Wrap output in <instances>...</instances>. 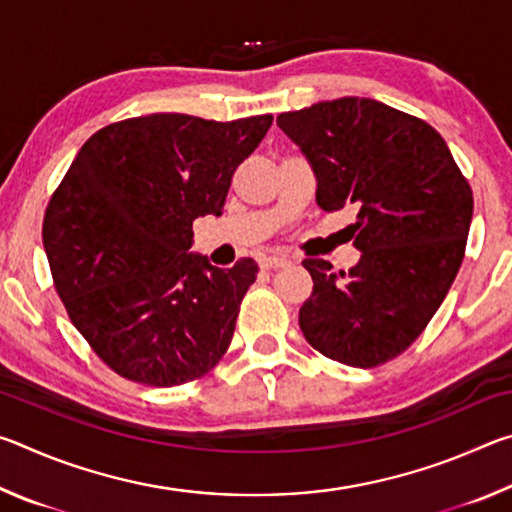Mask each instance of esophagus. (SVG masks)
Instances as JSON below:
<instances>
[{
  "label": "esophagus",
  "instance_id": "esophagus-1",
  "mask_svg": "<svg viewBox=\"0 0 512 512\" xmlns=\"http://www.w3.org/2000/svg\"><path fill=\"white\" fill-rule=\"evenodd\" d=\"M289 264H291V262H289L287 257H275V255H271V257H262V259H259V266L266 268V271H268V268H287Z\"/></svg>",
  "mask_w": 512,
  "mask_h": 512
}]
</instances>
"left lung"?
I'll return each instance as SVG.
<instances>
[{
    "label": "left lung",
    "mask_w": 512,
    "mask_h": 512,
    "mask_svg": "<svg viewBox=\"0 0 512 512\" xmlns=\"http://www.w3.org/2000/svg\"><path fill=\"white\" fill-rule=\"evenodd\" d=\"M277 126L314 167L318 207L357 210V266L302 262L314 280L302 334L345 366L391 361L424 332L461 268L472 189L436 128L375 99L320 101L282 112Z\"/></svg>",
    "instance_id": "obj_1"
}]
</instances>
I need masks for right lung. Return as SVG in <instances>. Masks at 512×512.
Returning a JSON list of instances; mask_svg holds the SVG:
<instances>
[{"label":"right lung","instance_id":"1","mask_svg":"<svg viewBox=\"0 0 512 512\" xmlns=\"http://www.w3.org/2000/svg\"><path fill=\"white\" fill-rule=\"evenodd\" d=\"M271 124L155 112L81 146L47 205L42 244L74 327L117 375L180 386L228 350L257 264L223 271L189 253L192 223L221 214Z\"/></svg>","mask_w":512,"mask_h":512}]
</instances>
